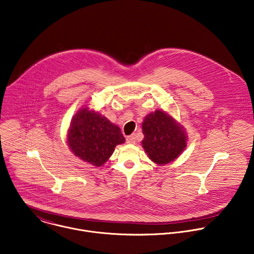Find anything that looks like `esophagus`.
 <instances>
[{
    "mask_svg": "<svg viewBox=\"0 0 254 254\" xmlns=\"http://www.w3.org/2000/svg\"><path fill=\"white\" fill-rule=\"evenodd\" d=\"M127 143H135V136L134 135H128L127 137Z\"/></svg>",
    "mask_w": 254,
    "mask_h": 254,
    "instance_id": "34e87169",
    "label": "esophagus"
}]
</instances>
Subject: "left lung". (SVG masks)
<instances>
[{"label": "left lung", "mask_w": 254, "mask_h": 254, "mask_svg": "<svg viewBox=\"0 0 254 254\" xmlns=\"http://www.w3.org/2000/svg\"><path fill=\"white\" fill-rule=\"evenodd\" d=\"M142 133L145 152L153 162L160 165L176 159L187 145L183 127L161 111H155L145 117Z\"/></svg>", "instance_id": "obj_1"}]
</instances>
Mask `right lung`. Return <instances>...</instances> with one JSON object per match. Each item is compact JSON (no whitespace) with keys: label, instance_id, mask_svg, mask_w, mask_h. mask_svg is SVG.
<instances>
[{"label":"right lung","instance_id":"add662e5","mask_svg":"<svg viewBox=\"0 0 254 254\" xmlns=\"http://www.w3.org/2000/svg\"><path fill=\"white\" fill-rule=\"evenodd\" d=\"M67 140L76 156L100 167L113 154L116 145L125 142V137L120 127L107 118L83 108L73 118Z\"/></svg>","mask_w":254,"mask_h":254}]
</instances>
